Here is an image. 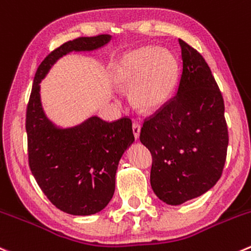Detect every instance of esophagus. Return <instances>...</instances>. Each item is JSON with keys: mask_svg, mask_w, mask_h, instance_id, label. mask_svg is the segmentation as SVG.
<instances>
[{"mask_svg": "<svg viewBox=\"0 0 251 251\" xmlns=\"http://www.w3.org/2000/svg\"><path fill=\"white\" fill-rule=\"evenodd\" d=\"M132 131H133V136H135V138L137 140V138L140 137V133H141V125H140V124L133 123Z\"/></svg>", "mask_w": 251, "mask_h": 251, "instance_id": "obj_1", "label": "esophagus"}]
</instances>
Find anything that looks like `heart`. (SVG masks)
<instances>
[{"mask_svg": "<svg viewBox=\"0 0 251 251\" xmlns=\"http://www.w3.org/2000/svg\"><path fill=\"white\" fill-rule=\"evenodd\" d=\"M116 87L130 89V101L141 113L160 110L170 100L177 81L172 53L153 46L126 52L111 72Z\"/></svg>", "mask_w": 251, "mask_h": 251, "instance_id": "1", "label": "heart"}]
</instances>
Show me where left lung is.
Masks as SVG:
<instances>
[{"instance_id":"8db88e82","label":"left lung","mask_w":251,"mask_h":251,"mask_svg":"<svg viewBox=\"0 0 251 251\" xmlns=\"http://www.w3.org/2000/svg\"><path fill=\"white\" fill-rule=\"evenodd\" d=\"M182 71L174 98L143 124L140 140L152 153L151 186L177 206L212 189L227 157L225 101L200 52L179 39Z\"/></svg>"}]
</instances>
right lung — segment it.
<instances>
[{"label": "right lung", "instance_id": "1", "mask_svg": "<svg viewBox=\"0 0 251 251\" xmlns=\"http://www.w3.org/2000/svg\"><path fill=\"white\" fill-rule=\"evenodd\" d=\"M110 40L103 34L67 41L44 58L34 77L25 120L29 167L46 198L69 215H94L110 202L119 160L135 141L132 123L92 115L74 126L56 125L44 111L40 82L67 53L99 50Z\"/></svg>", "mask_w": 251, "mask_h": 251}]
</instances>
